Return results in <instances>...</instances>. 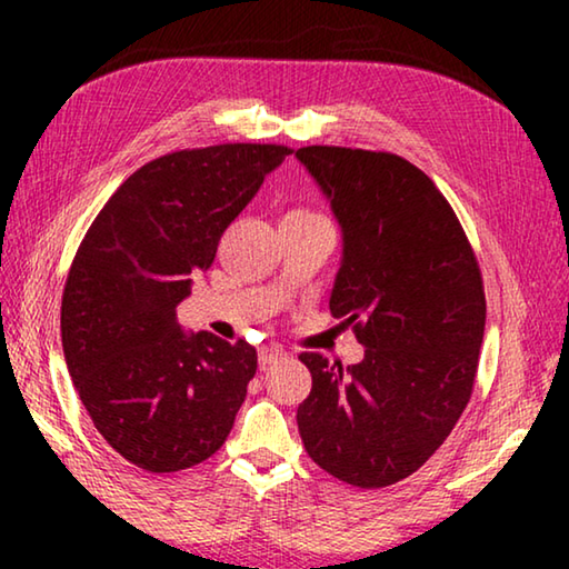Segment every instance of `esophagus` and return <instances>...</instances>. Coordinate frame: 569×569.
Segmentation results:
<instances>
[{
  "instance_id": "esophagus-1",
  "label": "esophagus",
  "mask_w": 569,
  "mask_h": 569,
  "mask_svg": "<svg viewBox=\"0 0 569 569\" xmlns=\"http://www.w3.org/2000/svg\"><path fill=\"white\" fill-rule=\"evenodd\" d=\"M281 356H283V349H278V346H266V349L258 351V363H261L263 369H266L268 363L278 361V359H281Z\"/></svg>"
}]
</instances>
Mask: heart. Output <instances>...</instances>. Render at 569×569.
Returning <instances> with one entry per match:
<instances>
[{
    "label": "heart",
    "mask_w": 569,
    "mask_h": 569,
    "mask_svg": "<svg viewBox=\"0 0 569 569\" xmlns=\"http://www.w3.org/2000/svg\"><path fill=\"white\" fill-rule=\"evenodd\" d=\"M293 216H319V213H311V210H293Z\"/></svg>",
    "instance_id": "heart-1"
}]
</instances>
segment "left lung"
Masks as SVG:
<instances>
[{"label":"left lung","instance_id":"obj_1","mask_svg":"<svg viewBox=\"0 0 569 569\" xmlns=\"http://www.w3.org/2000/svg\"><path fill=\"white\" fill-rule=\"evenodd\" d=\"M296 158L341 223L329 306L366 349L346 369L313 351L298 356L313 379L298 431L308 457L346 485H397L445 445L475 391L487 319L475 248L409 160L336 146Z\"/></svg>","mask_w":569,"mask_h":569}]
</instances>
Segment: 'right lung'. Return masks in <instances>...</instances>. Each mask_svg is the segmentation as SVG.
<instances>
[{"label":"right lung","instance_id":"right-lung-1","mask_svg":"<svg viewBox=\"0 0 569 569\" xmlns=\"http://www.w3.org/2000/svg\"><path fill=\"white\" fill-rule=\"evenodd\" d=\"M223 142L150 160L92 220L62 293V349L94 429L130 465L166 475L223 447L256 377L248 341L182 333L176 308L218 240L291 156Z\"/></svg>","mask_w":569,"mask_h":569}]
</instances>
